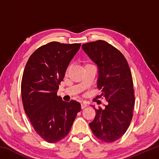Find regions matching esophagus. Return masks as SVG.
<instances>
[{
    "label": "esophagus",
    "instance_id": "34e87169",
    "mask_svg": "<svg viewBox=\"0 0 159 159\" xmlns=\"http://www.w3.org/2000/svg\"><path fill=\"white\" fill-rule=\"evenodd\" d=\"M86 107H88V104H85V103H81V108H82V109L85 108Z\"/></svg>",
    "mask_w": 159,
    "mask_h": 159
}]
</instances>
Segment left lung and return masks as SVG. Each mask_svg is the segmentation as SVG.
Returning <instances> with one entry per match:
<instances>
[{"label": "left lung", "instance_id": "obj_1", "mask_svg": "<svg viewBox=\"0 0 159 159\" xmlns=\"http://www.w3.org/2000/svg\"><path fill=\"white\" fill-rule=\"evenodd\" d=\"M82 48L98 66V87L108 102L104 109H95L89 123L93 134L105 142H113L124 134L133 118L134 105L130 69L123 54L104 41L82 45Z\"/></svg>", "mask_w": 159, "mask_h": 159}]
</instances>
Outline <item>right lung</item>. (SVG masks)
Wrapping results in <instances>:
<instances>
[{"label":"right lung","instance_id":"1","mask_svg":"<svg viewBox=\"0 0 159 159\" xmlns=\"http://www.w3.org/2000/svg\"><path fill=\"white\" fill-rule=\"evenodd\" d=\"M80 43L51 42L30 56L21 80L24 109L34 130L49 143L61 140L69 134L80 104L64 102L57 93L70 61Z\"/></svg>","mask_w":159,"mask_h":159}]
</instances>
